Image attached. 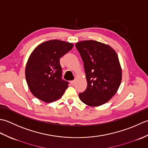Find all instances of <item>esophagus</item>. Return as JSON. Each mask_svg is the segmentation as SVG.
Listing matches in <instances>:
<instances>
[{
    "instance_id": "esophagus-1",
    "label": "esophagus",
    "mask_w": 148,
    "mask_h": 148,
    "mask_svg": "<svg viewBox=\"0 0 148 148\" xmlns=\"http://www.w3.org/2000/svg\"><path fill=\"white\" fill-rule=\"evenodd\" d=\"M70 84H71V86H73V85H75V80H72V81H71V82H70Z\"/></svg>"
}]
</instances>
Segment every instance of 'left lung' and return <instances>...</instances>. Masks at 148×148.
<instances>
[{
  "label": "left lung",
  "instance_id": "obj_1",
  "mask_svg": "<svg viewBox=\"0 0 148 148\" xmlns=\"http://www.w3.org/2000/svg\"><path fill=\"white\" fill-rule=\"evenodd\" d=\"M84 62L87 82L78 96L84 103L97 107L107 103L118 90L122 70L116 51L109 45L94 40L75 45Z\"/></svg>",
  "mask_w": 148,
  "mask_h": 148
}]
</instances>
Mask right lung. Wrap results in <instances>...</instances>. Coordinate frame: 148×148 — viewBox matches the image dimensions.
I'll use <instances>...</instances> for the list:
<instances>
[{"label":"right lung","instance_id":"1","mask_svg":"<svg viewBox=\"0 0 148 148\" xmlns=\"http://www.w3.org/2000/svg\"><path fill=\"white\" fill-rule=\"evenodd\" d=\"M73 47V43L53 40L39 45L32 51L26 64L25 78L35 97L50 103L63 95L68 82L62 79L60 59Z\"/></svg>","mask_w":148,"mask_h":148}]
</instances>
